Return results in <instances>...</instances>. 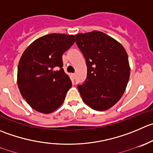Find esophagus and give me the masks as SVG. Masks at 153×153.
<instances>
[{
	"label": "esophagus",
	"instance_id": "34e87169",
	"mask_svg": "<svg viewBox=\"0 0 153 153\" xmlns=\"http://www.w3.org/2000/svg\"><path fill=\"white\" fill-rule=\"evenodd\" d=\"M72 78H73V79H75V77H76V74H75V73H72Z\"/></svg>",
	"mask_w": 153,
	"mask_h": 153
}]
</instances>
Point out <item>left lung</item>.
I'll return each instance as SVG.
<instances>
[{
	"label": "left lung",
	"mask_w": 153,
	"mask_h": 153,
	"mask_svg": "<svg viewBox=\"0 0 153 153\" xmlns=\"http://www.w3.org/2000/svg\"><path fill=\"white\" fill-rule=\"evenodd\" d=\"M75 37L87 66L85 82L78 85L80 94L93 109H109L122 97L129 79L126 51L120 42L100 31Z\"/></svg>",
	"instance_id": "left-lung-1"
}]
</instances>
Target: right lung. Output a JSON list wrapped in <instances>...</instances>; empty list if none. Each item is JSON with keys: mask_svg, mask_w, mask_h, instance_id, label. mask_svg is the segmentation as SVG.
<instances>
[{"mask_svg": "<svg viewBox=\"0 0 153 153\" xmlns=\"http://www.w3.org/2000/svg\"><path fill=\"white\" fill-rule=\"evenodd\" d=\"M75 42L73 35L48 34L24 51L18 66V86L33 109L50 114L63 104L72 81L63 69L62 56Z\"/></svg>", "mask_w": 153, "mask_h": 153, "instance_id": "1", "label": "right lung"}]
</instances>
